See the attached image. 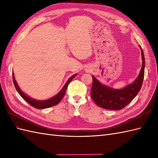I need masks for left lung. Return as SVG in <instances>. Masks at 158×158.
Segmentation results:
<instances>
[{"instance_id": "8db88e82", "label": "left lung", "mask_w": 158, "mask_h": 158, "mask_svg": "<svg viewBox=\"0 0 158 158\" xmlns=\"http://www.w3.org/2000/svg\"><path fill=\"white\" fill-rule=\"evenodd\" d=\"M142 67L135 81L127 87L115 89L102 84L92 76L93 84L91 89V96L98 106L112 110H119L125 107L133 100L140 91L144 79L145 57L141 47Z\"/></svg>"}]
</instances>
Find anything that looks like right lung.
<instances>
[{
  "label": "right lung",
  "mask_w": 158,
  "mask_h": 158,
  "mask_svg": "<svg viewBox=\"0 0 158 158\" xmlns=\"http://www.w3.org/2000/svg\"><path fill=\"white\" fill-rule=\"evenodd\" d=\"M75 75H77V74L73 75L69 79L67 83L64 84V87H62V89L60 91V92H58L56 96H54L53 98L48 99V100H34V99L29 98V96H27L26 94H24L23 91L21 90L19 85H17L16 80L15 79L13 73V79L14 85L15 87V89H17V92L19 94L20 96L22 97V98H23L24 100L26 101L28 104H30L31 106H33V107H34L37 109H44V108H48L52 107V106L56 105L59 103L62 99L64 96L66 90L67 89V87L69 85V83H70L71 81V80L75 77Z\"/></svg>",
  "instance_id": "right-lung-1"
}]
</instances>
